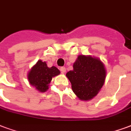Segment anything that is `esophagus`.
<instances>
[{
  "mask_svg": "<svg viewBox=\"0 0 131 131\" xmlns=\"http://www.w3.org/2000/svg\"><path fill=\"white\" fill-rule=\"evenodd\" d=\"M60 70H61V72L62 73H66V69L65 67H61V68H60Z\"/></svg>",
  "mask_w": 131,
  "mask_h": 131,
  "instance_id": "1",
  "label": "esophagus"
}]
</instances>
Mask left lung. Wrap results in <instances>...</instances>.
Wrapping results in <instances>:
<instances>
[{"instance_id": "8db88e82", "label": "left lung", "mask_w": 131, "mask_h": 131, "mask_svg": "<svg viewBox=\"0 0 131 131\" xmlns=\"http://www.w3.org/2000/svg\"><path fill=\"white\" fill-rule=\"evenodd\" d=\"M72 89L81 101L93 99L104 85L106 70L100 59L90 55H79L73 70L66 73Z\"/></svg>"}]
</instances>
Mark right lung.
I'll return each mask as SVG.
<instances>
[{
	"label": "right lung",
	"mask_w": 131,
	"mask_h": 131,
	"mask_svg": "<svg viewBox=\"0 0 131 131\" xmlns=\"http://www.w3.org/2000/svg\"><path fill=\"white\" fill-rule=\"evenodd\" d=\"M60 70L55 66L49 68L46 61L39 60L27 74L29 84L40 92H45L53 77L60 74Z\"/></svg>",
	"instance_id": "obj_1"
}]
</instances>
